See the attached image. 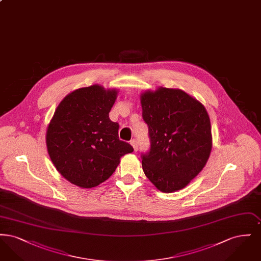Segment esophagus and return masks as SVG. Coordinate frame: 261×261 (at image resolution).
<instances>
[{
	"label": "esophagus",
	"instance_id": "esophagus-1",
	"mask_svg": "<svg viewBox=\"0 0 261 261\" xmlns=\"http://www.w3.org/2000/svg\"><path fill=\"white\" fill-rule=\"evenodd\" d=\"M130 144H131V145H132V147L134 148V150L137 151V149H138V144H137L136 139H133V140L130 142Z\"/></svg>",
	"mask_w": 261,
	"mask_h": 261
}]
</instances>
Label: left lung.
Listing matches in <instances>:
<instances>
[{"instance_id": "8db88e82", "label": "left lung", "mask_w": 261, "mask_h": 261, "mask_svg": "<svg viewBox=\"0 0 261 261\" xmlns=\"http://www.w3.org/2000/svg\"><path fill=\"white\" fill-rule=\"evenodd\" d=\"M150 148L142 154L144 173L163 193L181 190L202 170L212 136L203 105L180 89L159 88L141 95Z\"/></svg>"}]
</instances>
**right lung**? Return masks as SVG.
I'll return each mask as SVG.
<instances>
[{
    "instance_id": "add662e5",
    "label": "right lung",
    "mask_w": 261,
    "mask_h": 261,
    "mask_svg": "<svg viewBox=\"0 0 261 261\" xmlns=\"http://www.w3.org/2000/svg\"><path fill=\"white\" fill-rule=\"evenodd\" d=\"M117 90L99 85L80 88L58 106L47 129L50 161L70 183L93 188L108 180L120 158L133 147L119 140L117 122L109 113Z\"/></svg>"
}]
</instances>
